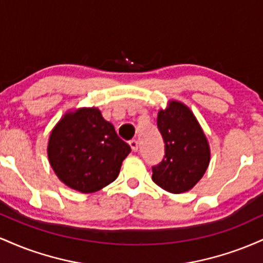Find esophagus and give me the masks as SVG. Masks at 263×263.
I'll return each instance as SVG.
<instances>
[{
    "instance_id": "obj_1",
    "label": "esophagus",
    "mask_w": 263,
    "mask_h": 263,
    "mask_svg": "<svg viewBox=\"0 0 263 263\" xmlns=\"http://www.w3.org/2000/svg\"><path fill=\"white\" fill-rule=\"evenodd\" d=\"M129 146H131V148L134 152H136V151L138 149V142L136 140H131L129 141Z\"/></svg>"
}]
</instances>
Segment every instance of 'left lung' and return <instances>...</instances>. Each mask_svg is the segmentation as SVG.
Returning a JSON list of instances; mask_svg holds the SVG:
<instances>
[{
	"label": "left lung",
	"instance_id": "1",
	"mask_svg": "<svg viewBox=\"0 0 263 263\" xmlns=\"http://www.w3.org/2000/svg\"><path fill=\"white\" fill-rule=\"evenodd\" d=\"M164 141V158L152 167V180L174 194L188 192L197 184L210 162V147L190 108L171 101L157 117Z\"/></svg>",
	"mask_w": 263,
	"mask_h": 263
}]
</instances>
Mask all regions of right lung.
Masks as SVG:
<instances>
[{"label": "right lung", "mask_w": 263, "mask_h": 263, "mask_svg": "<svg viewBox=\"0 0 263 263\" xmlns=\"http://www.w3.org/2000/svg\"><path fill=\"white\" fill-rule=\"evenodd\" d=\"M129 152L131 147L96 107L66 112L48 142L53 171L65 185L81 193L98 192L112 183Z\"/></svg>", "instance_id": "add662e5"}]
</instances>
